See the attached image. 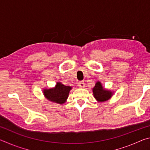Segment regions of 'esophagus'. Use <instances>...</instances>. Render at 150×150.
Masks as SVG:
<instances>
[{"label":"esophagus","mask_w":150,"mask_h":150,"mask_svg":"<svg viewBox=\"0 0 150 150\" xmlns=\"http://www.w3.org/2000/svg\"><path fill=\"white\" fill-rule=\"evenodd\" d=\"M78 86L79 88H84L85 87L84 81H79V82L78 83Z\"/></svg>","instance_id":"1"}]
</instances>
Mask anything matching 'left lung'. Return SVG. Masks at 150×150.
I'll list each match as a JSON object with an SVG mask.
<instances>
[{
	"label": "left lung",
	"instance_id": "8db88e82",
	"mask_svg": "<svg viewBox=\"0 0 150 150\" xmlns=\"http://www.w3.org/2000/svg\"><path fill=\"white\" fill-rule=\"evenodd\" d=\"M94 97L98 102H105L110 99L113 95V93L109 90L104 88L100 82L96 83L95 86L93 88Z\"/></svg>",
	"mask_w": 150,
	"mask_h": 150
}]
</instances>
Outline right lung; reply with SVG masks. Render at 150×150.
<instances>
[{
    "label": "right lung",
    "mask_w": 150,
    "mask_h": 150,
    "mask_svg": "<svg viewBox=\"0 0 150 150\" xmlns=\"http://www.w3.org/2000/svg\"><path fill=\"white\" fill-rule=\"evenodd\" d=\"M71 87L65 86L61 83H57L54 88L43 90L45 97L52 102L62 105L66 102Z\"/></svg>",
    "instance_id": "1"
}]
</instances>
